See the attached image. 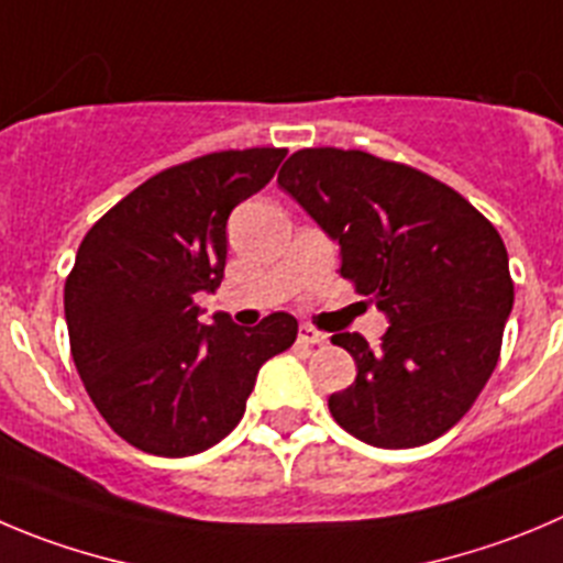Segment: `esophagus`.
<instances>
[{"instance_id": "34e87169", "label": "esophagus", "mask_w": 563, "mask_h": 563, "mask_svg": "<svg viewBox=\"0 0 563 563\" xmlns=\"http://www.w3.org/2000/svg\"><path fill=\"white\" fill-rule=\"evenodd\" d=\"M299 341H302V344H311V346H322V344H328V335L319 333V330H313L311 324H302V328H299Z\"/></svg>"}]
</instances>
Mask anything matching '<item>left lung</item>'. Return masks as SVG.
Segmentation results:
<instances>
[{"label":"left lung","mask_w":563,"mask_h":563,"mask_svg":"<svg viewBox=\"0 0 563 563\" xmlns=\"http://www.w3.org/2000/svg\"><path fill=\"white\" fill-rule=\"evenodd\" d=\"M277 186L339 241L341 277L388 319L377 350L333 335L358 366L330 394L335 422L383 450L448 433L495 372L514 308L495 224L444 183L361 150L294 152Z\"/></svg>","instance_id":"obj_1"}]
</instances>
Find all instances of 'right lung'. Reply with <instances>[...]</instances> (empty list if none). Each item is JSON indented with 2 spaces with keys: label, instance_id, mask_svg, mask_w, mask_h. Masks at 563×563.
<instances>
[{
  "label": "right lung",
  "instance_id": "1",
  "mask_svg": "<svg viewBox=\"0 0 563 563\" xmlns=\"http://www.w3.org/2000/svg\"><path fill=\"white\" fill-rule=\"evenodd\" d=\"M286 150H228L141 183L104 213L66 280L71 358L104 422L144 453L186 459L241 422L257 369L297 339L291 313L241 328L199 319L228 261V217Z\"/></svg>",
  "mask_w": 563,
  "mask_h": 563
}]
</instances>
